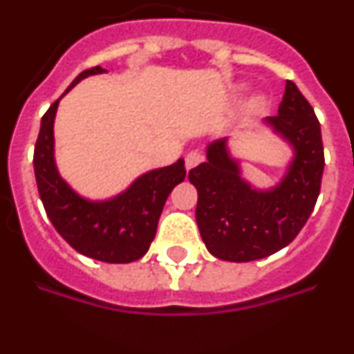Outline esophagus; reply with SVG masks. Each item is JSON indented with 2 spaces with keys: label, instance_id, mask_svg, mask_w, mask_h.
<instances>
[{
  "label": "esophagus",
  "instance_id": "1",
  "mask_svg": "<svg viewBox=\"0 0 354 354\" xmlns=\"http://www.w3.org/2000/svg\"><path fill=\"white\" fill-rule=\"evenodd\" d=\"M202 161H204L202 152H198V150H192V152L186 156V170H192V168H195L196 165H200Z\"/></svg>",
  "mask_w": 354,
  "mask_h": 354
}]
</instances>
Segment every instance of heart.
<instances>
[{
    "instance_id": "obj_1",
    "label": "heart",
    "mask_w": 354,
    "mask_h": 354,
    "mask_svg": "<svg viewBox=\"0 0 354 354\" xmlns=\"http://www.w3.org/2000/svg\"><path fill=\"white\" fill-rule=\"evenodd\" d=\"M261 104H262L261 99H253V101L250 102V108H252V109H257Z\"/></svg>"
}]
</instances>
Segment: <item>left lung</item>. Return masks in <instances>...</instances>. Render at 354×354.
<instances>
[{
  "label": "left lung",
  "instance_id": "obj_1",
  "mask_svg": "<svg viewBox=\"0 0 354 354\" xmlns=\"http://www.w3.org/2000/svg\"><path fill=\"white\" fill-rule=\"evenodd\" d=\"M266 124L294 149L286 177L273 189H255L241 177L227 140L212 142L207 161L187 175L198 192L195 216L200 236L221 261H257L286 248L306 223L321 192V126L292 81H287L278 115L266 118Z\"/></svg>",
  "mask_w": 354,
  "mask_h": 354
}]
</instances>
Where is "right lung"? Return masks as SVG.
Returning <instances> with one entry per match:
<instances>
[{"mask_svg": "<svg viewBox=\"0 0 354 354\" xmlns=\"http://www.w3.org/2000/svg\"><path fill=\"white\" fill-rule=\"evenodd\" d=\"M102 72L106 71L99 65L86 68L65 93L84 77ZM58 102L60 99L44 113L33 154L37 187L46 214L68 245L86 257L109 264L138 261L154 241L168 195L186 177L184 159L147 171L115 198L90 202L77 195L56 170L53 124Z\"/></svg>", "mask_w": 354, "mask_h": 354, "instance_id": "right-lung-1", "label": "right lung"}]
</instances>
